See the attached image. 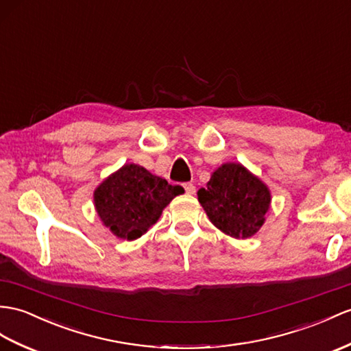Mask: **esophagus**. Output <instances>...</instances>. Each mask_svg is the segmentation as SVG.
Instances as JSON below:
<instances>
[{"mask_svg":"<svg viewBox=\"0 0 351 351\" xmlns=\"http://www.w3.org/2000/svg\"><path fill=\"white\" fill-rule=\"evenodd\" d=\"M183 187H184L186 193H189V195H193V193H195V186H193L192 183H184Z\"/></svg>","mask_w":351,"mask_h":351,"instance_id":"34e87169","label":"esophagus"}]
</instances>
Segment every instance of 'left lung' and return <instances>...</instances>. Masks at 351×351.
<instances>
[{
    "label": "left lung",
    "instance_id": "left-lung-1",
    "mask_svg": "<svg viewBox=\"0 0 351 351\" xmlns=\"http://www.w3.org/2000/svg\"><path fill=\"white\" fill-rule=\"evenodd\" d=\"M198 201L221 232L249 238L258 232L269 208L268 187L240 164H225L213 173Z\"/></svg>",
    "mask_w": 351,
    "mask_h": 351
}]
</instances>
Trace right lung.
I'll return each instance as SVG.
<instances>
[{"label":"right lung","instance_id":"obj_1","mask_svg":"<svg viewBox=\"0 0 351 351\" xmlns=\"http://www.w3.org/2000/svg\"><path fill=\"white\" fill-rule=\"evenodd\" d=\"M180 193V186H171L146 168L128 164L98 186L93 201L111 232L123 240H135L156 223L162 210Z\"/></svg>","mask_w":351,"mask_h":351}]
</instances>
